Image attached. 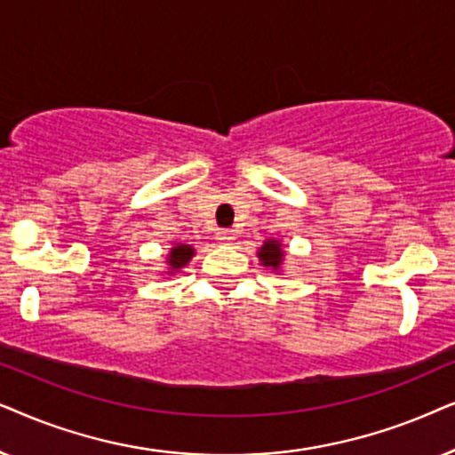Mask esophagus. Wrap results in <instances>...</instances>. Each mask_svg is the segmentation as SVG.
Listing matches in <instances>:
<instances>
[{"label":"esophagus","instance_id":"esophagus-1","mask_svg":"<svg viewBox=\"0 0 455 455\" xmlns=\"http://www.w3.org/2000/svg\"><path fill=\"white\" fill-rule=\"evenodd\" d=\"M216 239L220 241L222 245H231L235 239H237V235H235L233 231H218V235H216Z\"/></svg>","mask_w":455,"mask_h":455}]
</instances>
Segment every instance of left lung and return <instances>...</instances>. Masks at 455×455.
I'll use <instances>...</instances> for the list:
<instances>
[{
  "mask_svg": "<svg viewBox=\"0 0 455 455\" xmlns=\"http://www.w3.org/2000/svg\"><path fill=\"white\" fill-rule=\"evenodd\" d=\"M258 259L264 268L272 272H281L284 264V247L278 239H266L262 247H258Z\"/></svg>",
  "mask_w": 455,
  "mask_h": 455,
  "instance_id": "1",
  "label": "left lung"
}]
</instances>
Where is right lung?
<instances>
[{
	"label": "right lung",
	"instance_id": "obj_1",
	"mask_svg": "<svg viewBox=\"0 0 455 455\" xmlns=\"http://www.w3.org/2000/svg\"><path fill=\"white\" fill-rule=\"evenodd\" d=\"M196 256V247L187 243H172L171 251L166 256V276H174L177 272L185 268L187 264L191 262V258Z\"/></svg>",
	"mask_w": 455,
	"mask_h": 455
}]
</instances>
